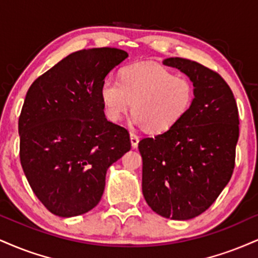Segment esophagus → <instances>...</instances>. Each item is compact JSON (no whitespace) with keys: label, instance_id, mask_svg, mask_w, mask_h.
I'll return each instance as SVG.
<instances>
[{"label":"esophagus","instance_id":"esophagus-1","mask_svg":"<svg viewBox=\"0 0 258 258\" xmlns=\"http://www.w3.org/2000/svg\"><path fill=\"white\" fill-rule=\"evenodd\" d=\"M130 137H131V143H132V148H137L138 147V143H139V137L136 133H131L130 135Z\"/></svg>","mask_w":258,"mask_h":258}]
</instances>
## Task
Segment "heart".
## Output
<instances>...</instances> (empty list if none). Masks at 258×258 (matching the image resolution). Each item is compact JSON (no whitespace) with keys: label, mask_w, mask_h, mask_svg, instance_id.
<instances>
[{"label":"heart","mask_w":258,"mask_h":258,"mask_svg":"<svg viewBox=\"0 0 258 258\" xmlns=\"http://www.w3.org/2000/svg\"><path fill=\"white\" fill-rule=\"evenodd\" d=\"M105 115L119 121L130 109L133 121L150 133L168 131L184 117L195 98L190 79L175 76L166 68L150 63H135L120 71L119 82L105 79L101 86Z\"/></svg>","instance_id":"b5f03b06"}]
</instances>
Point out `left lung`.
Here are the masks:
<instances>
[{
    "mask_svg": "<svg viewBox=\"0 0 258 258\" xmlns=\"http://www.w3.org/2000/svg\"><path fill=\"white\" fill-rule=\"evenodd\" d=\"M195 86L191 108L168 131L144 138L142 188L149 207L163 218L190 220L209 208L233 174L239 138L237 102L215 71L196 61H163Z\"/></svg>",
    "mask_w": 258,
    "mask_h": 258,
    "instance_id": "obj_1",
    "label": "left lung"
}]
</instances>
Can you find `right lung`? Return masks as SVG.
Masks as SVG:
<instances>
[{
	"label": "right lung",
	"instance_id": "obj_1",
	"mask_svg": "<svg viewBox=\"0 0 258 258\" xmlns=\"http://www.w3.org/2000/svg\"><path fill=\"white\" fill-rule=\"evenodd\" d=\"M128 56L116 48L84 49L38 77L19 116L20 162L49 212L82 215L101 201L105 173L131 149L125 127L107 120L105 76Z\"/></svg>",
	"mask_w": 258,
	"mask_h": 258
}]
</instances>
